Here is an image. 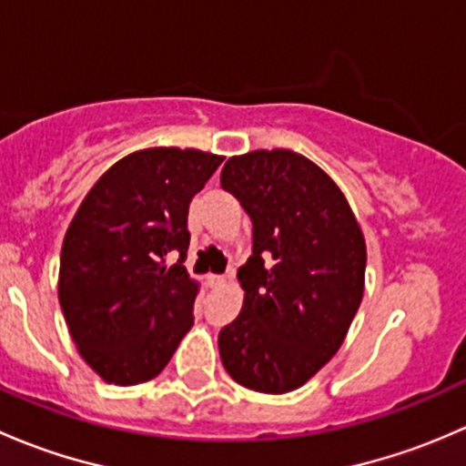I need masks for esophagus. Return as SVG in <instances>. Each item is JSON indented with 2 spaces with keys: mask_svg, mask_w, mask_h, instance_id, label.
<instances>
[{
  "mask_svg": "<svg viewBox=\"0 0 466 466\" xmlns=\"http://www.w3.org/2000/svg\"><path fill=\"white\" fill-rule=\"evenodd\" d=\"M225 281H228V277H225V275H209V277H207V284H209V286H223Z\"/></svg>",
  "mask_w": 466,
  "mask_h": 466,
  "instance_id": "1",
  "label": "esophagus"
}]
</instances>
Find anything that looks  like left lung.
I'll return each instance as SVG.
<instances>
[{
	"mask_svg": "<svg viewBox=\"0 0 466 466\" xmlns=\"http://www.w3.org/2000/svg\"><path fill=\"white\" fill-rule=\"evenodd\" d=\"M220 187L252 220V255L237 320L218 333L237 383L284 394L340 350L363 299L365 238L336 182L293 150L229 157Z\"/></svg>",
	"mask_w": 466,
	"mask_h": 466,
	"instance_id": "obj_1",
	"label": "left lung"
}]
</instances>
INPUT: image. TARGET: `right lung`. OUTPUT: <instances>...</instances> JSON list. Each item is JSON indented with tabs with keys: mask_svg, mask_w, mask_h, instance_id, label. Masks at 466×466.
I'll list each match as a JSON object with an SVG mask.
<instances>
[{
	"mask_svg": "<svg viewBox=\"0 0 466 466\" xmlns=\"http://www.w3.org/2000/svg\"><path fill=\"white\" fill-rule=\"evenodd\" d=\"M220 162L196 148L137 150L78 207L60 252L58 299L78 351L107 383L157 377L194 324L187 216ZM171 251L181 259L167 268Z\"/></svg>",
	"mask_w": 466,
	"mask_h": 466,
	"instance_id": "right-lung-1",
	"label": "right lung"
}]
</instances>
